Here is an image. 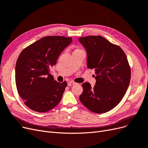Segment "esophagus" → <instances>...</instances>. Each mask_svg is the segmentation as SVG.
Returning <instances> with one entry per match:
<instances>
[{
    "mask_svg": "<svg viewBox=\"0 0 148 148\" xmlns=\"http://www.w3.org/2000/svg\"><path fill=\"white\" fill-rule=\"evenodd\" d=\"M75 84H76V83L73 82H68V85L69 87H70V86H73V85H75Z\"/></svg>",
    "mask_w": 148,
    "mask_h": 148,
    "instance_id": "obj_1",
    "label": "esophagus"
}]
</instances>
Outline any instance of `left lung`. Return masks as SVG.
Here are the masks:
<instances>
[{
    "label": "left lung",
    "mask_w": 148,
    "mask_h": 148,
    "mask_svg": "<svg viewBox=\"0 0 148 148\" xmlns=\"http://www.w3.org/2000/svg\"><path fill=\"white\" fill-rule=\"evenodd\" d=\"M86 50L87 67L94 69L96 84H82L80 101L97 114L111 110L121 102L130 84L131 71L126 55L120 47L100 36L80 37Z\"/></svg>",
    "instance_id": "8db88e82"
}]
</instances>
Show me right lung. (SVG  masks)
<instances>
[{"label":"right lung","instance_id":"obj_1","mask_svg":"<svg viewBox=\"0 0 148 148\" xmlns=\"http://www.w3.org/2000/svg\"><path fill=\"white\" fill-rule=\"evenodd\" d=\"M72 37L46 36L31 44L19 55L15 66L18 93L32 110L45 112L58 104L67 83L57 82L50 74Z\"/></svg>","mask_w":148,"mask_h":148}]
</instances>
